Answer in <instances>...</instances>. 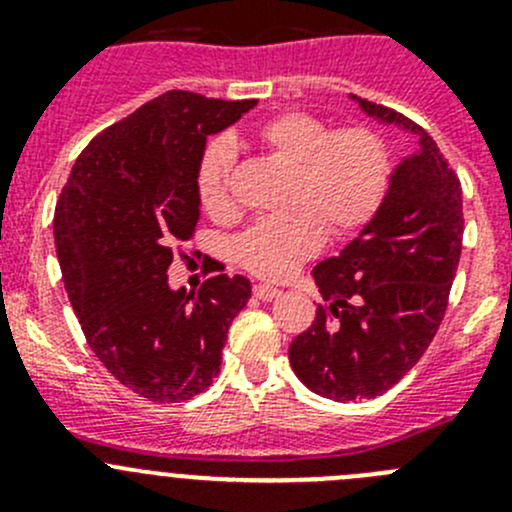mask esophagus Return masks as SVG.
Listing matches in <instances>:
<instances>
[{"instance_id":"esophagus-1","label":"esophagus","mask_w":512,"mask_h":512,"mask_svg":"<svg viewBox=\"0 0 512 512\" xmlns=\"http://www.w3.org/2000/svg\"><path fill=\"white\" fill-rule=\"evenodd\" d=\"M280 289L270 287V285H255V297L262 299V302H272L275 297H280Z\"/></svg>"}]
</instances>
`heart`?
Wrapping results in <instances>:
<instances>
[{
	"mask_svg": "<svg viewBox=\"0 0 512 512\" xmlns=\"http://www.w3.org/2000/svg\"><path fill=\"white\" fill-rule=\"evenodd\" d=\"M255 138L272 156L294 168L292 205L282 218L247 227L235 240V260L265 280H285L327 240L364 230L384 205L391 183V156L384 138L369 126L334 128L304 111H282L255 128ZM235 148L213 138L198 165L200 208L215 220L235 215L230 175Z\"/></svg>",
	"mask_w": 512,
	"mask_h": 512,
	"instance_id": "1",
	"label": "heart"
}]
</instances>
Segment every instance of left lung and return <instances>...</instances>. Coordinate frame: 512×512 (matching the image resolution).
I'll return each instance as SVG.
<instances>
[{
    "label": "left lung",
    "instance_id": "1",
    "mask_svg": "<svg viewBox=\"0 0 512 512\" xmlns=\"http://www.w3.org/2000/svg\"><path fill=\"white\" fill-rule=\"evenodd\" d=\"M369 116L418 136L389 193L339 257L312 270L324 304L289 344L307 389L332 401L374 399L399 384L436 337L461 260V180L431 136L404 113L352 96Z\"/></svg>",
    "mask_w": 512,
    "mask_h": 512
}]
</instances>
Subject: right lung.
Instances as JSON below:
<instances>
[{"label": "right lung", "mask_w": 512, "mask_h": 512, "mask_svg": "<svg viewBox=\"0 0 512 512\" xmlns=\"http://www.w3.org/2000/svg\"><path fill=\"white\" fill-rule=\"evenodd\" d=\"M255 103L193 91L143 103L81 151L56 203V255L86 342L126 389L156 404L213 384L230 322L252 297L240 275L188 294L173 292L165 272L198 227L205 141Z\"/></svg>", "instance_id": "right-lung-1"}]
</instances>
